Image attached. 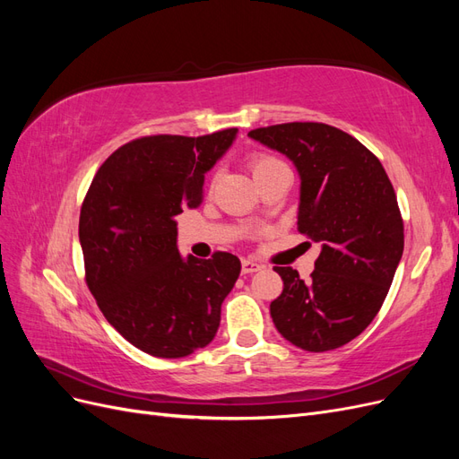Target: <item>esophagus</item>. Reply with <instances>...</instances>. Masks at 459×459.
I'll use <instances>...</instances> for the list:
<instances>
[{
  "mask_svg": "<svg viewBox=\"0 0 459 459\" xmlns=\"http://www.w3.org/2000/svg\"><path fill=\"white\" fill-rule=\"evenodd\" d=\"M258 270H262V266H260V264L253 262V260H243V262H241V272H243L245 275L256 273Z\"/></svg>",
  "mask_w": 459,
  "mask_h": 459,
  "instance_id": "esophagus-1",
  "label": "esophagus"
}]
</instances>
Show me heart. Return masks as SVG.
Masks as SVG:
<instances>
[{
  "label": "heart",
  "mask_w": 459,
  "mask_h": 459,
  "mask_svg": "<svg viewBox=\"0 0 459 459\" xmlns=\"http://www.w3.org/2000/svg\"><path fill=\"white\" fill-rule=\"evenodd\" d=\"M277 166H281V162L272 159V157H266V155H258V157H255V159L251 160V170H253V176H255V178H258V176H262V174H266V172L277 169Z\"/></svg>",
  "instance_id": "1"
}]
</instances>
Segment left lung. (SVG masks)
I'll return each mask as SVG.
<instances>
[{
  "instance_id": "8db88e82",
  "label": "left lung",
  "mask_w": 459,
  "mask_h": 459,
  "mask_svg": "<svg viewBox=\"0 0 459 459\" xmlns=\"http://www.w3.org/2000/svg\"><path fill=\"white\" fill-rule=\"evenodd\" d=\"M248 137L295 164L299 231L322 245L307 283L293 268H273L283 280L273 325L302 351L339 349L377 316L404 251L391 179L371 151L327 124H277Z\"/></svg>"
}]
</instances>
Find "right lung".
<instances>
[{"label":"right lung","mask_w":459,"mask_h":459,"mask_svg":"<svg viewBox=\"0 0 459 459\" xmlns=\"http://www.w3.org/2000/svg\"><path fill=\"white\" fill-rule=\"evenodd\" d=\"M238 128L211 135H149L97 170L80 211L86 281L107 322L157 358H184L216 335L221 302L241 272L230 253L184 258L176 216L197 208L204 174Z\"/></svg>","instance_id":"obj_1"}]
</instances>
